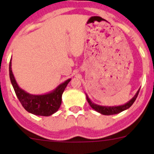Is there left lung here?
<instances>
[{"mask_svg": "<svg viewBox=\"0 0 154 154\" xmlns=\"http://www.w3.org/2000/svg\"><path fill=\"white\" fill-rule=\"evenodd\" d=\"M139 90L140 88H139V90L137 91V92L136 93L133 97L132 99H130L128 102L125 103L123 105H119V106H101V105H98L96 104V103H93L90 98L88 97V96L86 95V99L88 103H89L90 106L94 109L95 111H97V112L100 113L102 115H105V116H110V115H115V114H118V113H120L122 112L125 111V110L127 109L130 108V106L133 105V103H134L135 100H136V97H137L138 94H139Z\"/></svg>", "mask_w": 154, "mask_h": 154, "instance_id": "obj_1", "label": "left lung"}]
</instances>
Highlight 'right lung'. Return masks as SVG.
<instances>
[{"instance_id": "add662e5", "label": "right lung", "mask_w": 154, "mask_h": 154, "mask_svg": "<svg viewBox=\"0 0 154 154\" xmlns=\"http://www.w3.org/2000/svg\"><path fill=\"white\" fill-rule=\"evenodd\" d=\"M10 78L17 97L27 112L35 116H50L58 111L62 103V95L71 79H68L54 90L42 94H32L21 88L12 71V58L10 62Z\"/></svg>"}]
</instances>
